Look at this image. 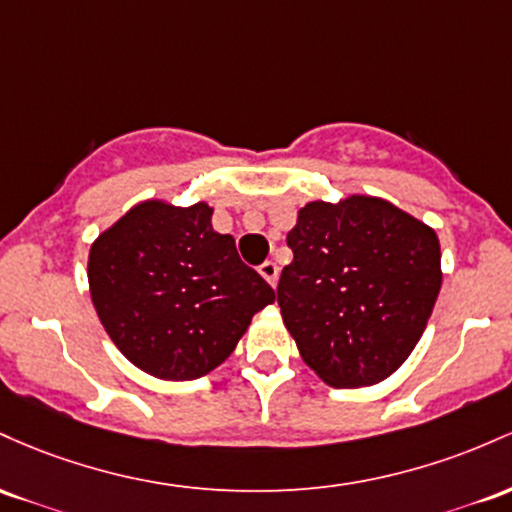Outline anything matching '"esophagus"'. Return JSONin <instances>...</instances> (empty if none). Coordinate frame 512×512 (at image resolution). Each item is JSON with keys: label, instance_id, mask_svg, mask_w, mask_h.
<instances>
[{"label": "esophagus", "instance_id": "esophagus-1", "mask_svg": "<svg viewBox=\"0 0 512 512\" xmlns=\"http://www.w3.org/2000/svg\"><path fill=\"white\" fill-rule=\"evenodd\" d=\"M258 273L263 275V278L268 280V285H278V273H280V268H278V263L275 261H266V263H261V266H258Z\"/></svg>", "mask_w": 512, "mask_h": 512}]
</instances>
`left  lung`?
Instances as JSON below:
<instances>
[{"label":"left lung","mask_w":512,"mask_h":512,"mask_svg":"<svg viewBox=\"0 0 512 512\" xmlns=\"http://www.w3.org/2000/svg\"><path fill=\"white\" fill-rule=\"evenodd\" d=\"M278 304L302 360L331 387H370L421 341L438 300V234L370 195L314 200L287 232Z\"/></svg>","instance_id":"obj_1"}]
</instances>
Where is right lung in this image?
Wrapping results in <instances>:
<instances>
[{"instance_id": "add662e5", "label": "right lung", "mask_w": 512, "mask_h": 512, "mask_svg": "<svg viewBox=\"0 0 512 512\" xmlns=\"http://www.w3.org/2000/svg\"><path fill=\"white\" fill-rule=\"evenodd\" d=\"M212 208L145 200L89 251V290L103 329L132 365L186 382L222 365L273 287L241 263Z\"/></svg>"}]
</instances>
